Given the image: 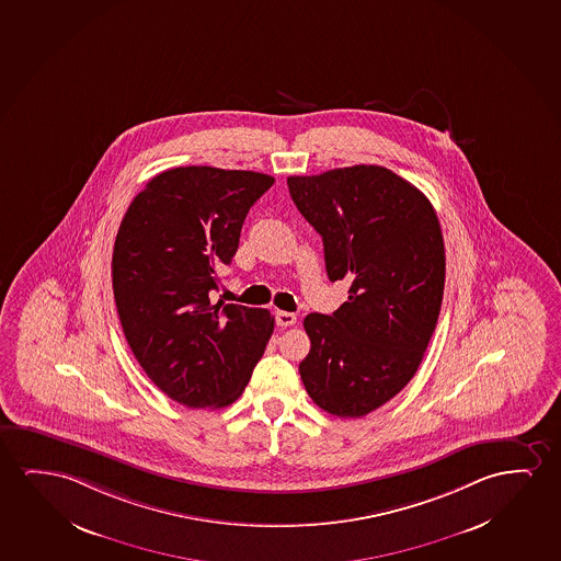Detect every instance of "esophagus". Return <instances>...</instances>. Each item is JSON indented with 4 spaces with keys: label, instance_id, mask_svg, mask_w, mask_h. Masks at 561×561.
Returning a JSON list of instances; mask_svg holds the SVG:
<instances>
[{
    "label": "esophagus",
    "instance_id": "obj_1",
    "mask_svg": "<svg viewBox=\"0 0 561 561\" xmlns=\"http://www.w3.org/2000/svg\"><path fill=\"white\" fill-rule=\"evenodd\" d=\"M275 321L278 327H293V324H296V316L294 313H290V311H276L275 313Z\"/></svg>",
    "mask_w": 561,
    "mask_h": 561
}]
</instances>
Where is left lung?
Listing matches in <instances>:
<instances>
[{
	"label": "left lung",
	"instance_id": "left-lung-1",
	"mask_svg": "<svg viewBox=\"0 0 561 561\" xmlns=\"http://www.w3.org/2000/svg\"><path fill=\"white\" fill-rule=\"evenodd\" d=\"M294 204L323 238L327 275L350 283L332 316L309 313L300 364L309 398L336 417H364L417 373L440 316L446 255L421 190L390 169L354 165L288 176Z\"/></svg>",
	"mask_w": 561,
	"mask_h": 561
}]
</instances>
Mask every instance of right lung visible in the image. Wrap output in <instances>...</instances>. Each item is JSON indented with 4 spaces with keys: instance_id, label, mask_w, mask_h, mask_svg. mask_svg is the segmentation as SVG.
I'll return each mask as SVG.
<instances>
[{
    "instance_id": "right-lung-1",
    "label": "right lung",
    "mask_w": 561,
    "mask_h": 561,
    "mask_svg": "<svg viewBox=\"0 0 561 561\" xmlns=\"http://www.w3.org/2000/svg\"><path fill=\"white\" fill-rule=\"evenodd\" d=\"M273 182L253 171L169 169L118 227L111 276L125 339L151 382L192 410L238 400L275 329L267 309L209 300L245 215Z\"/></svg>"
}]
</instances>
